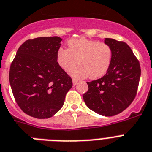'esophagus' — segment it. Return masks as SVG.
<instances>
[{"label": "esophagus", "instance_id": "34e87169", "mask_svg": "<svg viewBox=\"0 0 152 152\" xmlns=\"http://www.w3.org/2000/svg\"><path fill=\"white\" fill-rule=\"evenodd\" d=\"M72 81H73V85H76L78 81H77V80H76V79H73V80H72Z\"/></svg>", "mask_w": 152, "mask_h": 152}]
</instances>
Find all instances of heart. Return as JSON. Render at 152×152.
Wrapping results in <instances>:
<instances>
[{
    "instance_id": "b5f03b06",
    "label": "heart",
    "mask_w": 152,
    "mask_h": 152,
    "mask_svg": "<svg viewBox=\"0 0 152 152\" xmlns=\"http://www.w3.org/2000/svg\"><path fill=\"white\" fill-rule=\"evenodd\" d=\"M68 49L59 48L57 61L62 69L71 71L76 78L97 79L102 77L109 69L112 60V50L104 42L87 38L72 39L68 41Z\"/></svg>"
}]
</instances>
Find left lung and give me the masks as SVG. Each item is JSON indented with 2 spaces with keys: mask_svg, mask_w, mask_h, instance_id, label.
<instances>
[{
  "mask_svg": "<svg viewBox=\"0 0 152 152\" xmlns=\"http://www.w3.org/2000/svg\"><path fill=\"white\" fill-rule=\"evenodd\" d=\"M104 43L112 50L111 66L102 78L87 82L88 90L83 98L96 113L114 116L126 109L135 98L141 67L126 43L111 38H105Z\"/></svg>",
  "mask_w": 152,
  "mask_h": 152,
  "instance_id": "1",
  "label": "left lung"
}]
</instances>
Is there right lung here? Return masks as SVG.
Returning <instances> with one entry per match:
<instances>
[{"label": "right lung", "instance_id": "obj_1", "mask_svg": "<svg viewBox=\"0 0 152 152\" xmlns=\"http://www.w3.org/2000/svg\"><path fill=\"white\" fill-rule=\"evenodd\" d=\"M62 39L41 37L28 40L17 51L9 81L17 104L36 118H49L62 107L72 80L57 61Z\"/></svg>", "mask_w": 152, "mask_h": 152}]
</instances>
